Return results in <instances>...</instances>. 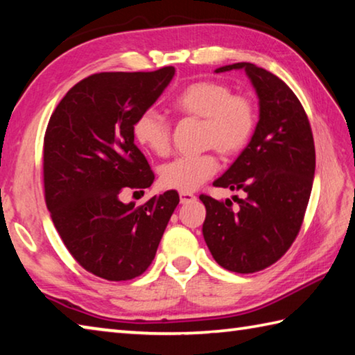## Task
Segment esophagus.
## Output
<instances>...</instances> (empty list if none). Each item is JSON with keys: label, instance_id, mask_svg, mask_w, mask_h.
I'll return each mask as SVG.
<instances>
[{"label": "esophagus", "instance_id": "1", "mask_svg": "<svg viewBox=\"0 0 355 355\" xmlns=\"http://www.w3.org/2000/svg\"><path fill=\"white\" fill-rule=\"evenodd\" d=\"M197 197L194 194H191V192H180V202L182 203H189V202H194Z\"/></svg>", "mask_w": 355, "mask_h": 355}]
</instances>
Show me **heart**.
<instances>
[{"mask_svg":"<svg viewBox=\"0 0 355 355\" xmlns=\"http://www.w3.org/2000/svg\"><path fill=\"white\" fill-rule=\"evenodd\" d=\"M172 105L177 112L202 118V141L216 147L225 157L236 155L251 138L256 124L254 105L247 96L233 94L225 83L200 80L184 87ZM133 137L146 150L158 157L171 149V124L157 110L141 113L133 124ZM217 158L212 152L182 155L164 164L159 183L166 189L194 192L217 172Z\"/></svg>","mask_w":355,"mask_h":355,"instance_id":"heart-1","label":"heart"}]
</instances>
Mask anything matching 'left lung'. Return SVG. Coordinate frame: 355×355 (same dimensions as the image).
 Segmentation results:
<instances>
[{
  "instance_id": "1",
  "label": "left lung",
  "mask_w": 355,
  "mask_h": 355,
  "mask_svg": "<svg viewBox=\"0 0 355 355\" xmlns=\"http://www.w3.org/2000/svg\"><path fill=\"white\" fill-rule=\"evenodd\" d=\"M243 69L259 99L253 137L217 188L242 191L239 209L200 196L206 218L203 237L218 266L254 273L272 266L301 228L315 175V146L307 114L295 93L270 71L241 62L216 73ZM237 197V196H236Z\"/></svg>"
}]
</instances>
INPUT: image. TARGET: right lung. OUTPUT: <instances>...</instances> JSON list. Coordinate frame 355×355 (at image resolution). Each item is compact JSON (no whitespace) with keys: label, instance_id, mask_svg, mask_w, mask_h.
<instances>
[{"label":"right lung","instance_id":"obj_1","mask_svg":"<svg viewBox=\"0 0 355 355\" xmlns=\"http://www.w3.org/2000/svg\"><path fill=\"white\" fill-rule=\"evenodd\" d=\"M173 76V67L93 74L76 83L51 114L43 147L46 206L69 253L99 278L143 275L180 202L177 191L138 208L119 198L124 189L143 191L153 183L150 166L135 146L133 124Z\"/></svg>","mask_w":355,"mask_h":355}]
</instances>
